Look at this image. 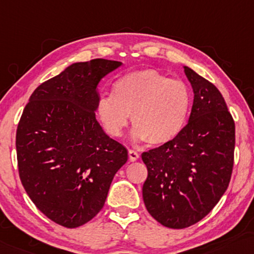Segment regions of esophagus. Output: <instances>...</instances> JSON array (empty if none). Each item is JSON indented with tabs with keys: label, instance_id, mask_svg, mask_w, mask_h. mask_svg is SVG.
<instances>
[{
	"label": "esophagus",
	"instance_id": "1",
	"mask_svg": "<svg viewBox=\"0 0 254 254\" xmlns=\"http://www.w3.org/2000/svg\"><path fill=\"white\" fill-rule=\"evenodd\" d=\"M138 159H139L138 153L133 151V149H130V151H128V160H130L131 162H134V161H137Z\"/></svg>",
	"mask_w": 254,
	"mask_h": 254
}]
</instances>
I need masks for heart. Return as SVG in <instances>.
<instances>
[{"mask_svg": "<svg viewBox=\"0 0 254 254\" xmlns=\"http://www.w3.org/2000/svg\"><path fill=\"white\" fill-rule=\"evenodd\" d=\"M191 105V91L184 81L145 69L119 78L113 85V96L98 99L95 114L110 137L122 135L131 115L135 140L159 146L181 133Z\"/></svg>", "mask_w": 254, "mask_h": 254, "instance_id": "b5f03b06", "label": "heart"}]
</instances>
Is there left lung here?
I'll use <instances>...</instances> for the list:
<instances>
[{
    "instance_id": "left-lung-1",
    "label": "left lung",
    "mask_w": 254,
    "mask_h": 254,
    "mask_svg": "<svg viewBox=\"0 0 254 254\" xmlns=\"http://www.w3.org/2000/svg\"><path fill=\"white\" fill-rule=\"evenodd\" d=\"M184 72L194 93L188 124L174 140L141 154L146 208L173 229L199 222L214 208L234 166L235 122L222 94L189 66Z\"/></svg>"
}]
</instances>
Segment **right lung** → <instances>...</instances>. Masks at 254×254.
Here are the masks:
<instances>
[{
    "instance_id": "obj_1",
    "label": "right lung",
    "mask_w": 254,
    "mask_h": 254,
    "mask_svg": "<svg viewBox=\"0 0 254 254\" xmlns=\"http://www.w3.org/2000/svg\"><path fill=\"white\" fill-rule=\"evenodd\" d=\"M122 62L71 64L32 93L17 127L21 184L37 208L65 228L92 220L127 161L122 144L95 119L98 84Z\"/></svg>"
}]
</instances>
